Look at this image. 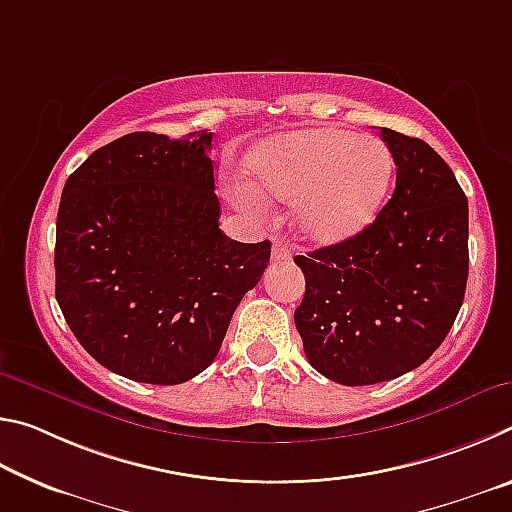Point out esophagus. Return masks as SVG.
I'll return each mask as SVG.
<instances>
[{"mask_svg":"<svg viewBox=\"0 0 512 512\" xmlns=\"http://www.w3.org/2000/svg\"><path fill=\"white\" fill-rule=\"evenodd\" d=\"M271 255H273V262H287V259H291V248L280 244V241H275Z\"/></svg>","mask_w":512,"mask_h":512,"instance_id":"esophagus-1","label":"esophagus"}]
</instances>
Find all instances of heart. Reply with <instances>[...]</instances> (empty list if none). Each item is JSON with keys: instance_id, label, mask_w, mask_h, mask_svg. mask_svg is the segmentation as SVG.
I'll use <instances>...</instances> for the list:
<instances>
[{"instance_id": "1", "label": "heart", "mask_w": 512, "mask_h": 512, "mask_svg": "<svg viewBox=\"0 0 512 512\" xmlns=\"http://www.w3.org/2000/svg\"><path fill=\"white\" fill-rule=\"evenodd\" d=\"M248 183L293 201L291 223L314 246H339L370 228L393 183V155L375 135L320 126L268 137L244 160ZM241 201L253 203L248 189Z\"/></svg>"}]
</instances>
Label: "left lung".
<instances>
[{"mask_svg":"<svg viewBox=\"0 0 512 512\" xmlns=\"http://www.w3.org/2000/svg\"><path fill=\"white\" fill-rule=\"evenodd\" d=\"M395 192L350 241L296 255L305 298L293 314L311 368L343 386L404 375L445 341L465 298L467 198L418 137L381 128Z\"/></svg>","mask_w":512,"mask_h":512,"instance_id":"1","label":"left lung"}]
</instances>
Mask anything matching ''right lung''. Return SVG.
Here are the masks:
<instances>
[{
    "label": "right lung",
    "mask_w": 512,
    "mask_h": 512,
    "mask_svg": "<svg viewBox=\"0 0 512 512\" xmlns=\"http://www.w3.org/2000/svg\"><path fill=\"white\" fill-rule=\"evenodd\" d=\"M212 133H131L67 178L56 221V300L101 366L173 386L214 361L271 241L219 228Z\"/></svg>",
    "instance_id": "1"
}]
</instances>
